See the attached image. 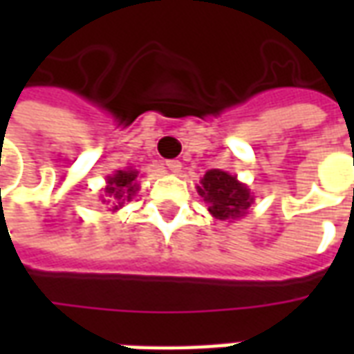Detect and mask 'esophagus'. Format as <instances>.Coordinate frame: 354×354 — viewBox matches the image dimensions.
I'll return each mask as SVG.
<instances>
[{
	"label": "esophagus",
	"mask_w": 354,
	"mask_h": 354,
	"mask_svg": "<svg viewBox=\"0 0 354 354\" xmlns=\"http://www.w3.org/2000/svg\"><path fill=\"white\" fill-rule=\"evenodd\" d=\"M167 169H169L170 172H180V170H182V162L176 161V159H170V161H167Z\"/></svg>",
	"instance_id": "1"
}]
</instances>
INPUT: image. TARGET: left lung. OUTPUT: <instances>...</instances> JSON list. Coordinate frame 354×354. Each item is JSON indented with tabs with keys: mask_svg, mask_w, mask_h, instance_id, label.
<instances>
[{
	"mask_svg": "<svg viewBox=\"0 0 354 354\" xmlns=\"http://www.w3.org/2000/svg\"><path fill=\"white\" fill-rule=\"evenodd\" d=\"M197 192L216 220H237L246 214L252 203L250 192L245 185L220 169L208 170L201 185H197Z\"/></svg>",
	"mask_w": 354,
	"mask_h": 354,
	"instance_id": "left-lung-1",
	"label": "left lung"
}]
</instances>
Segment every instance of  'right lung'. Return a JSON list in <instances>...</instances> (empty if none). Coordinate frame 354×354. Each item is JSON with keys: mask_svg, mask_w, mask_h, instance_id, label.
<instances>
[{"mask_svg": "<svg viewBox=\"0 0 354 354\" xmlns=\"http://www.w3.org/2000/svg\"><path fill=\"white\" fill-rule=\"evenodd\" d=\"M136 192H138L136 172L134 170H117L115 176L108 178V187L104 192L102 203H108L109 207L117 210L119 207H123L124 201H131Z\"/></svg>", "mask_w": 354, "mask_h": 354, "instance_id": "right-lung-1", "label": "right lung"}]
</instances>
